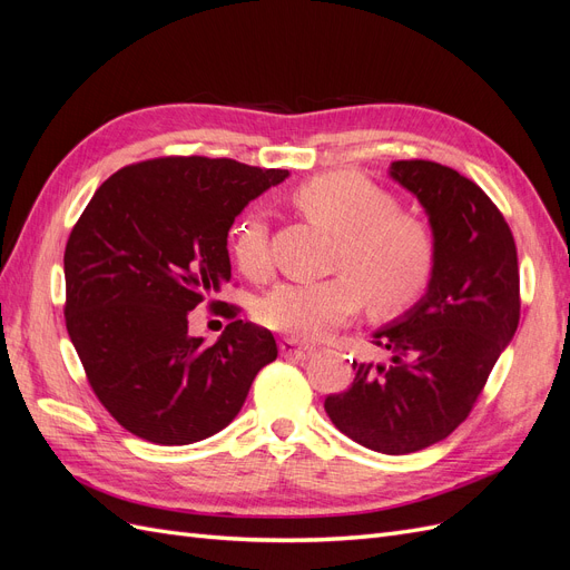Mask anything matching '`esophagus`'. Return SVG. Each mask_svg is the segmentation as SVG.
Returning <instances> with one entry per match:
<instances>
[{"instance_id":"34e87169","label":"esophagus","mask_w":570,"mask_h":570,"mask_svg":"<svg viewBox=\"0 0 570 570\" xmlns=\"http://www.w3.org/2000/svg\"><path fill=\"white\" fill-rule=\"evenodd\" d=\"M281 354L287 358H308L314 354V347H306V344H297L295 340H283L281 342Z\"/></svg>"}]
</instances>
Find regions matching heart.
<instances>
[{
	"instance_id": "1",
	"label": "heart",
	"mask_w": 570,
	"mask_h": 570,
	"mask_svg": "<svg viewBox=\"0 0 570 570\" xmlns=\"http://www.w3.org/2000/svg\"><path fill=\"white\" fill-rule=\"evenodd\" d=\"M292 204L337 235L333 271L340 275L273 287L256 308L271 331L312 342L352 318L364 302L375 318H392L425 295L438 266L435 233L421 216L396 209L387 187L358 170H333L302 183ZM228 245L247 278H266L271 245L262 214L239 216Z\"/></svg>"
}]
</instances>
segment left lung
I'll return each mask as SVG.
<instances>
[{
	"label": "left lung",
	"mask_w": 570,
	"mask_h": 570,
	"mask_svg": "<svg viewBox=\"0 0 570 570\" xmlns=\"http://www.w3.org/2000/svg\"><path fill=\"white\" fill-rule=\"evenodd\" d=\"M438 243L425 295L375 331L390 358L354 361V383L325 396L340 433L383 454H411L465 421L521 318L519 256L509 223L482 189L435 161H394Z\"/></svg>",
	"instance_id": "8db88e82"
}]
</instances>
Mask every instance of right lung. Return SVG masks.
<instances>
[{"label":"right lung","mask_w":570,"mask_h":570,"mask_svg":"<svg viewBox=\"0 0 570 570\" xmlns=\"http://www.w3.org/2000/svg\"><path fill=\"white\" fill-rule=\"evenodd\" d=\"M285 178L235 159L161 157L116 170L85 206L63 254V316L92 392L128 433L154 444L216 435L278 356L262 325L233 321L206 344L187 314L230 281L235 216Z\"/></svg>","instance_id":"right-lung-1"}]
</instances>
